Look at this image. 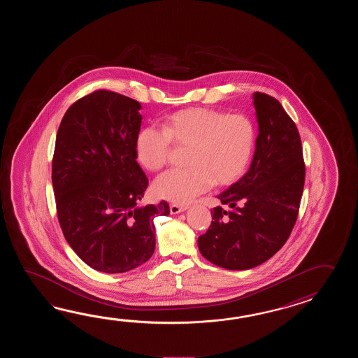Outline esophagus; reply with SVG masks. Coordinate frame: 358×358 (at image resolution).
<instances>
[{
	"mask_svg": "<svg viewBox=\"0 0 358 358\" xmlns=\"http://www.w3.org/2000/svg\"><path fill=\"white\" fill-rule=\"evenodd\" d=\"M185 210H188V206L171 205L170 206V213L173 215L176 213H184Z\"/></svg>",
	"mask_w": 358,
	"mask_h": 358,
	"instance_id": "1",
	"label": "esophagus"
}]
</instances>
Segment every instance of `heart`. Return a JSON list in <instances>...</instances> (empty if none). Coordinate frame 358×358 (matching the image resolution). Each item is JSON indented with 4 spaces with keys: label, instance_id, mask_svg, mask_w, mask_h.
Listing matches in <instances>:
<instances>
[{
    "label": "heart",
    "instance_id": "heart-1",
    "mask_svg": "<svg viewBox=\"0 0 358 358\" xmlns=\"http://www.w3.org/2000/svg\"><path fill=\"white\" fill-rule=\"evenodd\" d=\"M171 143L189 147V168L170 170L153 184L157 197L178 205L189 203L213 187L238 182L250 166L256 145V127L243 114L192 107L168 115L162 130L143 128L134 142L137 161L148 171L168 164Z\"/></svg>",
    "mask_w": 358,
    "mask_h": 358
}]
</instances>
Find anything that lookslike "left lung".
<instances>
[{
	"label": "left lung",
	"instance_id": "obj_1",
	"mask_svg": "<svg viewBox=\"0 0 358 358\" xmlns=\"http://www.w3.org/2000/svg\"><path fill=\"white\" fill-rule=\"evenodd\" d=\"M259 124L251 166L220 193L213 222L198 238L201 255L216 266L248 270L273 257L297 220L304 164L297 127L278 99L252 96Z\"/></svg>",
	"mask_w": 358,
	"mask_h": 358
}]
</instances>
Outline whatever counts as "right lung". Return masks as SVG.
Instances as JSON below:
<instances>
[{
    "label": "right lung",
    "instance_id": "right-lung-1",
    "mask_svg": "<svg viewBox=\"0 0 358 358\" xmlns=\"http://www.w3.org/2000/svg\"><path fill=\"white\" fill-rule=\"evenodd\" d=\"M141 103L110 91L93 92L69 107L56 136L52 184L69 245L92 268L120 274L151 259L155 216L168 202L141 205L148 179L134 142Z\"/></svg>",
    "mask_w": 358,
    "mask_h": 358
}]
</instances>
